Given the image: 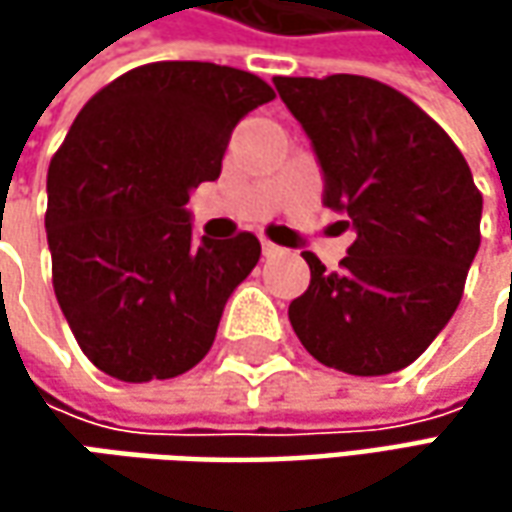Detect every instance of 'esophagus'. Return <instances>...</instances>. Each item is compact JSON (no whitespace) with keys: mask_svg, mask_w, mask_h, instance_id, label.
<instances>
[{"mask_svg":"<svg viewBox=\"0 0 512 512\" xmlns=\"http://www.w3.org/2000/svg\"><path fill=\"white\" fill-rule=\"evenodd\" d=\"M262 253H265L267 259H270V256H276V253H279V245H273V242L262 239Z\"/></svg>","mask_w":512,"mask_h":512,"instance_id":"esophagus-1","label":"esophagus"}]
</instances>
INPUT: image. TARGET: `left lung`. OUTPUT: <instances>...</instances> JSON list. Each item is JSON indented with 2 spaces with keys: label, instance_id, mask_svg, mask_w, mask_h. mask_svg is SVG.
Instances as JSON below:
<instances>
[{
  "label": "left lung",
  "instance_id": "8db88e82",
  "mask_svg": "<svg viewBox=\"0 0 512 512\" xmlns=\"http://www.w3.org/2000/svg\"><path fill=\"white\" fill-rule=\"evenodd\" d=\"M273 85L313 142L322 202L356 230L339 270L305 253L310 285L287 307L290 325L327 367L396 373L462 302L482 242V193L453 139L396 88L353 73Z\"/></svg>",
  "mask_w": 512,
  "mask_h": 512
}]
</instances>
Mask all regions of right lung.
Wrapping results in <instances>:
<instances>
[{
  "mask_svg": "<svg viewBox=\"0 0 512 512\" xmlns=\"http://www.w3.org/2000/svg\"><path fill=\"white\" fill-rule=\"evenodd\" d=\"M276 93L213 62H150L99 90L48 168L53 290L82 353L119 382L173 379L216 339L262 256L253 233L193 239L187 199Z\"/></svg>",
  "mask_w": 512,
  "mask_h": 512,
  "instance_id": "right-lung-1",
  "label": "right lung"
}]
</instances>
